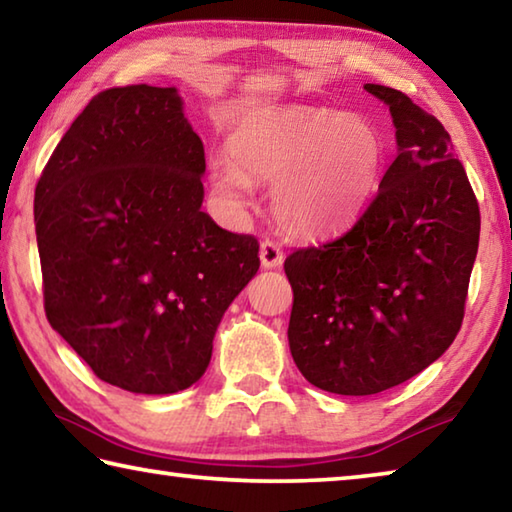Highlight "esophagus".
Listing matches in <instances>:
<instances>
[{"label": "esophagus", "mask_w": 512, "mask_h": 512, "mask_svg": "<svg viewBox=\"0 0 512 512\" xmlns=\"http://www.w3.org/2000/svg\"><path fill=\"white\" fill-rule=\"evenodd\" d=\"M259 259H262V266L264 268H277L284 262V253L277 241L273 239H266L262 241V246H259Z\"/></svg>", "instance_id": "obj_1"}]
</instances>
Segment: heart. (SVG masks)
<instances>
[{
  "mask_svg": "<svg viewBox=\"0 0 512 512\" xmlns=\"http://www.w3.org/2000/svg\"><path fill=\"white\" fill-rule=\"evenodd\" d=\"M230 160L210 169L223 201L241 205L250 180H268L284 230L320 237L339 230L377 192L386 144L370 121L325 108L262 106L241 115L225 137Z\"/></svg>",
  "mask_w": 512,
  "mask_h": 512,
  "instance_id": "obj_1",
  "label": "heart"
}]
</instances>
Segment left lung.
<instances>
[{
    "instance_id": "left-lung-1",
    "label": "left lung",
    "mask_w": 512,
    "mask_h": 512,
    "mask_svg": "<svg viewBox=\"0 0 512 512\" xmlns=\"http://www.w3.org/2000/svg\"><path fill=\"white\" fill-rule=\"evenodd\" d=\"M397 158L352 228L284 262L293 289L289 348L309 384L375 395L454 343L479 250L481 214L443 124L386 85Z\"/></svg>"
}]
</instances>
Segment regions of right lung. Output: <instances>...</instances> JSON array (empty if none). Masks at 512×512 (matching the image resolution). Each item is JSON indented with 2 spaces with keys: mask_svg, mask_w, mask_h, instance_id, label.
<instances>
[{
  "mask_svg": "<svg viewBox=\"0 0 512 512\" xmlns=\"http://www.w3.org/2000/svg\"><path fill=\"white\" fill-rule=\"evenodd\" d=\"M203 173L176 88L126 85L85 106L36 185L49 325L124 391L201 379L225 309L259 268L257 239L201 210Z\"/></svg>",
  "mask_w": 512,
  "mask_h": 512,
  "instance_id": "obj_1",
  "label": "right lung"
}]
</instances>
